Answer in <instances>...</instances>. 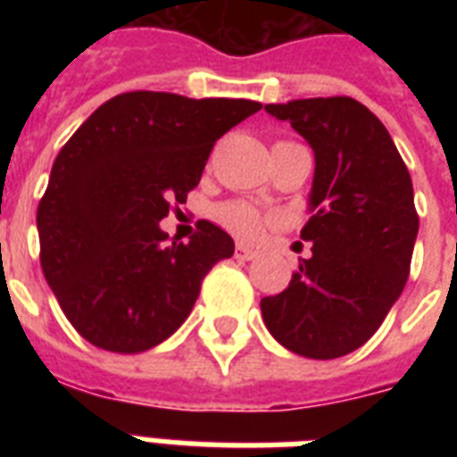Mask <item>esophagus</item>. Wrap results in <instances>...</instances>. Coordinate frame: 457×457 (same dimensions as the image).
Listing matches in <instances>:
<instances>
[{
	"instance_id": "34e87169",
	"label": "esophagus",
	"mask_w": 457,
	"mask_h": 457,
	"mask_svg": "<svg viewBox=\"0 0 457 457\" xmlns=\"http://www.w3.org/2000/svg\"><path fill=\"white\" fill-rule=\"evenodd\" d=\"M235 256L239 258V261H253V258H256L258 253L253 249H249V246H244V244H237Z\"/></svg>"
}]
</instances>
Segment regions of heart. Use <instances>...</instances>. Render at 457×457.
<instances>
[{
    "mask_svg": "<svg viewBox=\"0 0 457 457\" xmlns=\"http://www.w3.org/2000/svg\"><path fill=\"white\" fill-rule=\"evenodd\" d=\"M215 220L239 239H256L261 229L270 222V215H265L246 201H225L215 208Z\"/></svg>",
    "mask_w": 457,
    "mask_h": 457,
    "instance_id": "heart-1",
    "label": "heart"
}]
</instances>
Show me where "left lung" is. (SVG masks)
I'll use <instances>...</instances> for the list:
<instances>
[{
	"label": "left lung",
	"mask_w": 457,
	"mask_h": 457,
	"mask_svg": "<svg viewBox=\"0 0 457 457\" xmlns=\"http://www.w3.org/2000/svg\"><path fill=\"white\" fill-rule=\"evenodd\" d=\"M315 152L312 242L282 294L261 301L265 327L294 353L329 361L361 348L401 296L420 218L412 179L382 120L351 96L268 104Z\"/></svg>",
	"instance_id": "1"
}]
</instances>
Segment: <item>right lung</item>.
Instances as JSON below:
<instances>
[{"mask_svg": "<svg viewBox=\"0 0 457 457\" xmlns=\"http://www.w3.org/2000/svg\"><path fill=\"white\" fill-rule=\"evenodd\" d=\"M261 106L125 92L63 145L37 206L39 263L89 344L116 353L161 344L192 312L211 268L235 253L213 222L199 220L189 244H168L158 222L199 185L215 142Z\"/></svg>", "mask_w": 457, "mask_h": 457, "instance_id": "right-lung-1", "label": "right lung"}]
</instances>
